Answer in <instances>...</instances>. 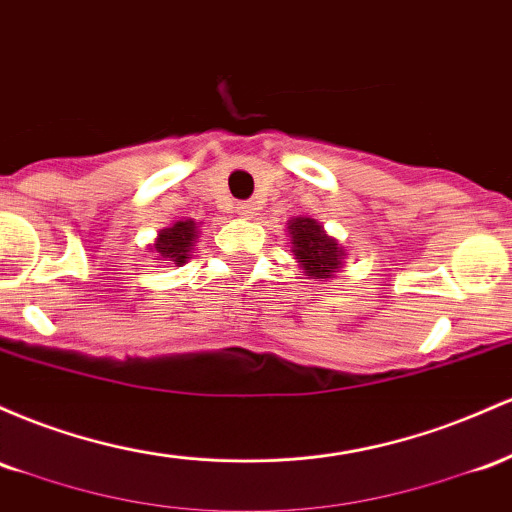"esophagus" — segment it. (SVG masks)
<instances>
[{
    "label": "esophagus",
    "mask_w": 512,
    "mask_h": 512,
    "mask_svg": "<svg viewBox=\"0 0 512 512\" xmlns=\"http://www.w3.org/2000/svg\"><path fill=\"white\" fill-rule=\"evenodd\" d=\"M254 210H256V205L249 203V200H244V203H237V212L241 217H254Z\"/></svg>",
    "instance_id": "esophagus-1"
}]
</instances>
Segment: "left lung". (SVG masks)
Masks as SVG:
<instances>
[{"instance_id":"1","label":"left lung","mask_w":512,"mask_h":512,"mask_svg":"<svg viewBox=\"0 0 512 512\" xmlns=\"http://www.w3.org/2000/svg\"><path fill=\"white\" fill-rule=\"evenodd\" d=\"M290 237L295 258L302 263L304 273L314 278H331L341 268L343 249L336 239L326 237V232L309 217L290 220Z\"/></svg>"}]
</instances>
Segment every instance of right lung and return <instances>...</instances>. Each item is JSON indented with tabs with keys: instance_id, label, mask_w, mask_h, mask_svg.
Segmentation results:
<instances>
[{
	"instance_id": "obj_1",
	"label": "right lung",
	"mask_w": 512,
	"mask_h": 512,
	"mask_svg": "<svg viewBox=\"0 0 512 512\" xmlns=\"http://www.w3.org/2000/svg\"><path fill=\"white\" fill-rule=\"evenodd\" d=\"M195 237H198V234H195L193 220L176 222L174 227L162 229L157 244H154V251H157V256H162L159 261H174L181 266V263H186L188 251H191Z\"/></svg>"
}]
</instances>
